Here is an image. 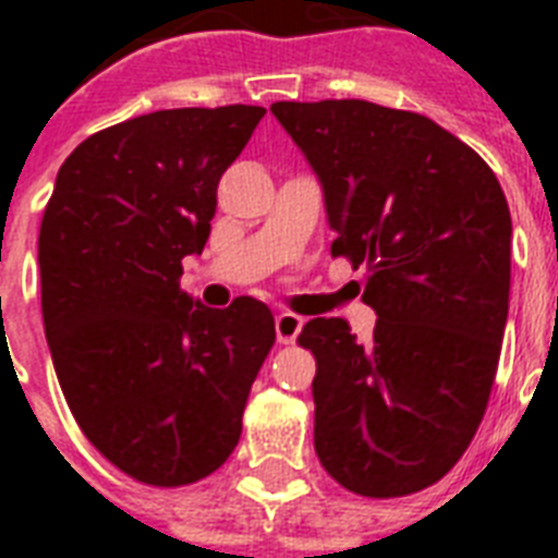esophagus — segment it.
Here are the masks:
<instances>
[{
	"label": "esophagus",
	"mask_w": 558,
	"mask_h": 558,
	"mask_svg": "<svg viewBox=\"0 0 558 558\" xmlns=\"http://www.w3.org/2000/svg\"><path fill=\"white\" fill-rule=\"evenodd\" d=\"M304 327V318L295 313H280L275 318V332H278L280 344H292L298 339V332Z\"/></svg>",
	"instance_id": "esophagus-1"
}]
</instances>
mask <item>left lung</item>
Here are the masks:
<instances>
[{"label": "left lung", "instance_id": "left-lung-1", "mask_svg": "<svg viewBox=\"0 0 558 558\" xmlns=\"http://www.w3.org/2000/svg\"><path fill=\"white\" fill-rule=\"evenodd\" d=\"M324 185L332 257L365 269L379 322L313 318L315 454L365 498L437 484L484 420L510 310L512 219L481 156L432 118L371 100H278Z\"/></svg>", "mask_w": 558, "mask_h": 558}]
</instances>
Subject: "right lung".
<instances>
[{
	"mask_svg": "<svg viewBox=\"0 0 558 558\" xmlns=\"http://www.w3.org/2000/svg\"><path fill=\"white\" fill-rule=\"evenodd\" d=\"M263 107L159 109L77 144L39 222L43 324L86 440L138 484L217 472L275 344L263 301L208 310L182 289L217 185Z\"/></svg>",
	"mask_w": 558,
	"mask_h": 558,
	"instance_id": "obj_1",
	"label": "right lung"
}]
</instances>
